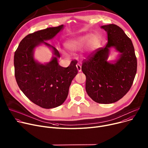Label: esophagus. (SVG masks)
<instances>
[{
    "label": "esophagus",
    "mask_w": 148,
    "mask_h": 148,
    "mask_svg": "<svg viewBox=\"0 0 148 148\" xmlns=\"http://www.w3.org/2000/svg\"><path fill=\"white\" fill-rule=\"evenodd\" d=\"M76 68H77V69L79 72H80L82 71V67H81V65L80 64H77L76 65Z\"/></svg>",
    "instance_id": "34e87169"
}]
</instances>
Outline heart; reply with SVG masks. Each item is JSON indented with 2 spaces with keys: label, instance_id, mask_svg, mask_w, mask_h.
<instances>
[{
  "label": "heart",
  "instance_id": "obj_1",
  "mask_svg": "<svg viewBox=\"0 0 148 148\" xmlns=\"http://www.w3.org/2000/svg\"><path fill=\"white\" fill-rule=\"evenodd\" d=\"M99 39L97 36L87 34L84 36L68 40L65 43L66 49L71 52H75L86 47L85 53H89L98 45Z\"/></svg>",
  "mask_w": 148,
  "mask_h": 148
}]
</instances>
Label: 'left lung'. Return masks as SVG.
<instances>
[{
    "mask_svg": "<svg viewBox=\"0 0 148 148\" xmlns=\"http://www.w3.org/2000/svg\"><path fill=\"white\" fill-rule=\"evenodd\" d=\"M107 32L108 42L82 66L86 75V90L93 101L111 104L119 101L129 91L137 69V60L131 39L115 24L101 26ZM120 53L113 62H107L110 49Z\"/></svg>",
    "mask_w": 148,
    "mask_h": 148,
    "instance_id": "left-lung-1",
    "label": "left lung"
}]
</instances>
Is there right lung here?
<instances>
[{"instance_id": "obj_1", "label": "right lung", "mask_w": 148, "mask_h": 148, "mask_svg": "<svg viewBox=\"0 0 148 148\" xmlns=\"http://www.w3.org/2000/svg\"><path fill=\"white\" fill-rule=\"evenodd\" d=\"M64 25L47 28L29 34L20 42L14 56L15 77L20 90L34 104L44 108H55L66 99L69 86L77 74L76 63L72 61L67 68L61 66L58 51L45 42L62 31ZM44 45L52 51L53 56L48 63L35 60L34 50Z\"/></svg>"}]
</instances>
